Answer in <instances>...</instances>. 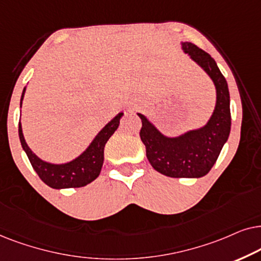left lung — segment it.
<instances>
[{"label": "left lung", "instance_id": "1", "mask_svg": "<svg viewBox=\"0 0 261 261\" xmlns=\"http://www.w3.org/2000/svg\"><path fill=\"white\" fill-rule=\"evenodd\" d=\"M181 45L182 50L206 71L215 83L217 101L213 116L205 126L171 138L163 136L143 114L138 113L142 119L140 136L155 171L171 178H200L213 168L229 137L230 98L228 83L214 58L190 41Z\"/></svg>", "mask_w": 261, "mask_h": 261}]
</instances>
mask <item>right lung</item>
I'll use <instances>...</instances> for the list:
<instances>
[{
    "instance_id": "right-lung-1",
    "label": "right lung",
    "mask_w": 261,
    "mask_h": 261,
    "mask_svg": "<svg viewBox=\"0 0 261 261\" xmlns=\"http://www.w3.org/2000/svg\"><path fill=\"white\" fill-rule=\"evenodd\" d=\"M26 88L22 90L21 101ZM123 113H118L105 127L98 134L94 141L90 143L85 152H82L77 159L64 163V165H52L40 160L27 145L22 135L21 123L19 121V137L22 149L26 151L33 169L39 175V178L52 189H76L88 185L98 178L103 163V148L109 138L114 134L119 126V120Z\"/></svg>"
}]
</instances>
